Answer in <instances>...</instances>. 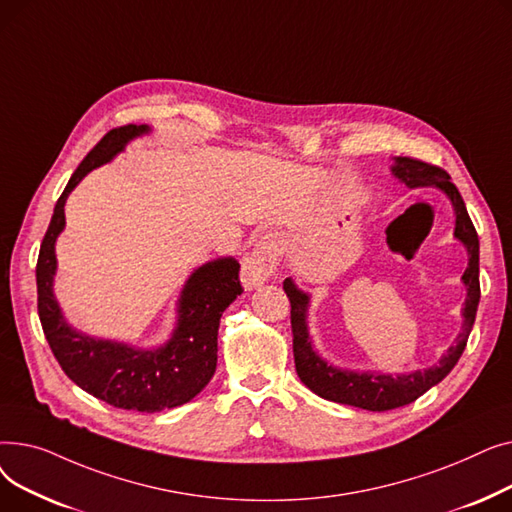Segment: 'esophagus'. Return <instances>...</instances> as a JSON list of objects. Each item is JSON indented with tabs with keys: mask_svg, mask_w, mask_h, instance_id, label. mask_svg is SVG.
<instances>
[{
	"mask_svg": "<svg viewBox=\"0 0 512 512\" xmlns=\"http://www.w3.org/2000/svg\"><path fill=\"white\" fill-rule=\"evenodd\" d=\"M282 261V242L276 234H265L245 261V280L249 286L263 284L278 272Z\"/></svg>",
	"mask_w": 512,
	"mask_h": 512,
	"instance_id": "1",
	"label": "esophagus"
}]
</instances>
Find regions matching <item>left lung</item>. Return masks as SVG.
Here are the masks:
<instances>
[{
  "instance_id": "1",
  "label": "left lung",
  "mask_w": 512,
  "mask_h": 512,
  "mask_svg": "<svg viewBox=\"0 0 512 512\" xmlns=\"http://www.w3.org/2000/svg\"><path fill=\"white\" fill-rule=\"evenodd\" d=\"M392 174L405 182L409 188L417 186H436L450 199L454 213H456V226L454 238H459L467 253L469 265L463 274V284L467 286V299L463 307V330L456 336L454 344L448 348L442 359L421 371L413 373H373V371H348L330 365L321 359L315 351L307 330V309H309V294L294 286L290 278L284 280V292L290 301V324H292V351H294V365L301 382L315 392L317 396L340 402V405H351L365 411H390L411 405L421 394L429 388L440 384L446 375L452 371L456 361L461 359L471 328L475 324V313L479 305V238L475 226L469 218L465 201L450 182L448 172L438 166L425 164L421 159L413 157H394Z\"/></svg>"
}]
</instances>
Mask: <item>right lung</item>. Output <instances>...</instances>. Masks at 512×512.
I'll return each instance as SVG.
<instances>
[{"label": "right lung", "mask_w": 512, "mask_h": 512, "mask_svg": "<svg viewBox=\"0 0 512 512\" xmlns=\"http://www.w3.org/2000/svg\"><path fill=\"white\" fill-rule=\"evenodd\" d=\"M149 132V126L114 128L80 161L53 209L37 259V309L53 357L68 378L107 405L157 413L195 398L213 378L218 365V328L226 307L242 292L240 265L220 257L201 265L186 280L178 299V324L159 348H134L122 342L97 340L74 330L53 297L56 240L64 230V205L72 188L91 170L114 159L128 141Z\"/></svg>", "instance_id": "add662e5"}]
</instances>
